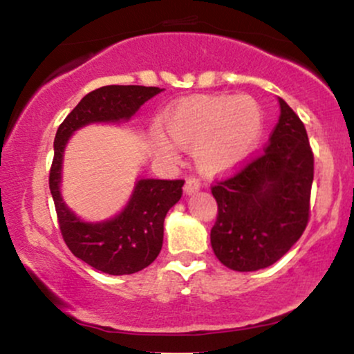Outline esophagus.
Here are the masks:
<instances>
[{"instance_id": "34e87169", "label": "esophagus", "mask_w": 354, "mask_h": 354, "mask_svg": "<svg viewBox=\"0 0 354 354\" xmlns=\"http://www.w3.org/2000/svg\"><path fill=\"white\" fill-rule=\"evenodd\" d=\"M198 189H200V181L196 180V178H188L185 183V194L186 196H191V194L198 193Z\"/></svg>"}]
</instances>
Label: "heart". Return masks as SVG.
<instances>
[{"label":"heart","mask_w":354,"mask_h":354,"mask_svg":"<svg viewBox=\"0 0 354 354\" xmlns=\"http://www.w3.org/2000/svg\"><path fill=\"white\" fill-rule=\"evenodd\" d=\"M265 126L261 104L251 96L203 95L173 104L163 116V133L151 136L156 151L176 158L193 148V161L206 176L233 173L250 158Z\"/></svg>","instance_id":"b5f03b06"}]
</instances>
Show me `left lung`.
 <instances>
[{
  "mask_svg": "<svg viewBox=\"0 0 354 354\" xmlns=\"http://www.w3.org/2000/svg\"><path fill=\"white\" fill-rule=\"evenodd\" d=\"M279 120L265 153L211 188L218 218L211 248L234 271H258L298 241L310 216L313 153L296 113L278 98Z\"/></svg>",
  "mask_w": 354,
  "mask_h": 354,
  "instance_id": "left-lung-1",
  "label": "left lung"
}]
</instances>
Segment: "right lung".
<instances>
[{
    "instance_id": "1",
    "label": "right lung",
    "mask_w": 354,
    "mask_h": 354,
    "mask_svg": "<svg viewBox=\"0 0 354 354\" xmlns=\"http://www.w3.org/2000/svg\"><path fill=\"white\" fill-rule=\"evenodd\" d=\"M165 89L154 86H103L88 93L64 118L55 136L50 189L59 230L71 253L106 274H133L149 266L163 246L166 213L180 201L185 181L136 178L120 213L101 221H84L61 194L64 149L76 131L89 124H123L148 100Z\"/></svg>"
}]
</instances>
